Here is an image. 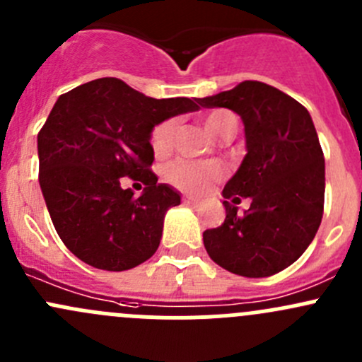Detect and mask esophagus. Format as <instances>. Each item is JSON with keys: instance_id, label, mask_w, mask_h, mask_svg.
I'll list each match as a JSON object with an SVG mask.
<instances>
[{"instance_id": "esophagus-1", "label": "esophagus", "mask_w": 362, "mask_h": 362, "mask_svg": "<svg viewBox=\"0 0 362 362\" xmlns=\"http://www.w3.org/2000/svg\"><path fill=\"white\" fill-rule=\"evenodd\" d=\"M182 203L185 204V206H198L199 204V202L196 198H192V196H184V198H182Z\"/></svg>"}]
</instances>
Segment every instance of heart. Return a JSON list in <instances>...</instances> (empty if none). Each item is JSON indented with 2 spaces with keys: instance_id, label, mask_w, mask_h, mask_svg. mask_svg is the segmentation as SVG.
<instances>
[{
  "instance_id": "obj_1",
  "label": "heart",
  "mask_w": 362,
  "mask_h": 362,
  "mask_svg": "<svg viewBox=\"0 0 362 362\" xmlns=\"http://www.w3.org/2000/svg\"><path fill=\"white\" fill-rule=\"evenodd\" d=\"M203 126L211 136L215 138H233L238 131V119L235 113L228 110H211L202 117ZM175 131H177V122L173 119H168L158 124L152 131L151 144L152 151L158 158L170 154L173 148ZM224 175V168L215 160H204V163H192V160H177L170 164L164 171V177L173 187L180 191L189 192V194H202L208 191L215 182H218Z\"/></svg>"
}]
</instances>
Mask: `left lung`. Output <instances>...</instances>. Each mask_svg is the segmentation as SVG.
<instances>
[{
  "mask_svg": "<svg viewBox=\"0 0 362 362\" xmlns=\"http://www.w3.org/2000/svg\"><path fill=\"white\" fill-rule=\"evenodd\" d=\"M198 103L238 113L247 148L222 191L224 222L203 233L204 249L236 275H275L301 257L322 221L326 168L312 117L294 98L257 80ZM242 197L251 199V208L238 218Z\"/></svg>",
  "mask_w": 362,
  "mask_h": 362,
  "instance_id": "1",
  "label": "left lung"
}]
</instances>
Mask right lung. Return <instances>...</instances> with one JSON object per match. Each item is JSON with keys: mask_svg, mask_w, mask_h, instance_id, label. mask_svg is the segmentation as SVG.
I'll return each instance as SVG.
<instances>
[{"mask_svg": "<svg viewBox=\"0 0 362 362\" xmlns=\"http://www.w3.org/2000/svg\"><path fill=\"white\" fill-rule=\"evenodd\" d=\"M196 110L194 100H156L112 76L57 98L38 133V180L57 235L80 261L124 272L156 254L180 192L151 171L152 131ZM124 176L146 185L138 199L122 189Z\"/></svg>", "mask_w": 362, "mask_h": 362, "instance_id": "add662e5", "label": "right lung"}]
</instances>
